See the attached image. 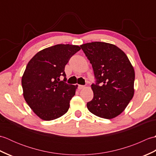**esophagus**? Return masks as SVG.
Masks as SVG:
<instances>
[{
  "instance_id": "obj_1",
  "label": "esophagus",
  "mask_w": 156,
  "mask_h": 156,
  "mask_svg": "<svg viewBox=\"0 0 156 156\" xmlns=\"http://www.w3.org/2000/svg\"><path fill=\"white\" fill-rule=\"evenodd\" d=\"M84 87H84V85H78V88L79 90H81V89H83Z\"/></svg>"
}]
</instances>
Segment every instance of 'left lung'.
<instances>
[{"mask_svg":"<svg viewBox=\"0 0 156 156\" xmlns=\"http://www.w3.org/2000/svg\"><path fill=\"white\" fill-rule=\"evenodd\" d=\"M93 68L94 97L87 108L99 117L111 119L123 111L134 94L135 72L127 56L117 46L95 41L80 45Z\"/></svg>","mask_w":156,"mask_h":156,"instance_id":"obj_1","label":"left lung"}]
</instances>
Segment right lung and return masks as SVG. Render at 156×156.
<instances>
[{
  "label": "right lung",
  "instance_id": "obj_1",
  "mask_svg": "<svg viewBox=\"0 0 156 156\" xmlns=\"http://www.w3.org/2000/svg\"><path fill=\"white\" fill-rule=\"evenodd\" d=\"M80 49L78 45H55L39 51L27 64L21 80L23 97L43 120H54L68 111L77 86L66 82L65 66Z\"/></svg>",
  "mask_w": 156,
  "mask_h": 156
}]
</instances>
